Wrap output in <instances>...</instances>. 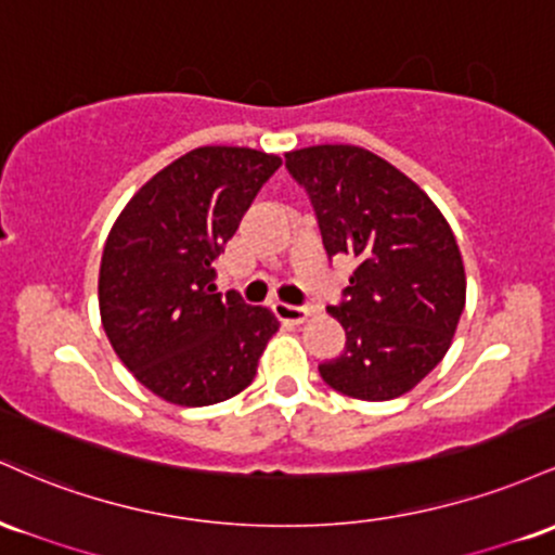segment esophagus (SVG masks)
Here are the masks:
<instances>
[{
	"label": "esophagus",
	"mask_w": 555,
	"mask_h": 555,
	"mask_svg": "<svg viewBox=\"0 0 555 555\" xmlns=\"http://www.w3.org/2000/svg\"><path fill=\"white\" fill-rule=\"evenodd\" d=\"M272 311H275V317L280 322H291V325H301V322H307V317L311 314V309L307 307H294V304H272Z\"/></svg>",
	"instance_id": "obj_1"
}]
</instances>
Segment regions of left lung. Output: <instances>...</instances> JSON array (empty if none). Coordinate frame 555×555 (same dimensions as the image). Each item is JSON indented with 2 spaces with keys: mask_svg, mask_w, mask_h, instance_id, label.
I'll return each mask as SVG.
<instances>
[{
  "mask_svg": "<svg viewBox=\"0 0 555 555\" xmlns=\"http://www.w3.org/2000/svg\"><path fill=\"white\" fill-rule=\"evenodd\" d=\"M285 167L309 194L325 251L357 261L344 301L327 309L346 348L320 364L322 379L359 401L409 393L446 357L464 311L456 235L412 178L361 146L296 149Z\"/></svg>",
  "mask_w": 555,
  "mask_h": 555,
  "instance_id": "8db88e82",
  "label": "left lung"
}]
</instances>
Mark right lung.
I'll return each instance as SVG.
<instances>
[{
	"instance_id": "add662e5",
	"label": "right lung",
	"mask_w": 555,
	"mask_h": 555,
	"mask_svg": "<svg viewBox=\"0 0 555 555\" xmlns=\"http://www.w3.org/2000/svg\"><path fill=\"white\" fill-rule=\"evenodd\" d=\"M280 165L257 149L198 146L143 183L109 230L104 333L133 377L176 406L238 396L278 333L270 309L217 294L215 259Z\"/></svg>"
}]
</instances>
